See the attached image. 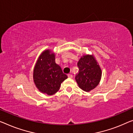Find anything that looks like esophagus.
<instances>
[{"label":"esophagus","mask_w":133,"mask_h":133,"mask_svg":"<svg viewBox=\"0 0 133 133\" xmlns=\"http://www.w3.org/2000/svg\"><path fill=\"white\" fill-rule=\"evenodd\" d=\"M67 76H68L69 78H73V75L72 74H68V75H67Z\"/></svg>","instance_id":"1"}]
</instances>
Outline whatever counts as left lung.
Returning a JSON list of instances; mask_svg holds the SVG:
<instances>
[{
  "mask_svg": "<svg viewBox=\"0 0 133 133\" xmlns=\"http://www.w3.org/2000/svg\"><path fill=\"white\" fill-rule=\"evenodd\" d=\"M79 72L75 76L79 87L85 91H90L98 85L102 70L92 55H84L78 63Z\"/></svg>",
  "mask_w": 133,
  "mask_h": 133,
  "instance_id": "obj_1",
  "label": "left lung"
}]
</instances>
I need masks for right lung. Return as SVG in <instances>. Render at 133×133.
Returning a JSON list of instances; mask_svg holds the SVG:
<instances>
[{"label":"right lung","mask_w":133,"mask_h":133,"mask_svg":"<svg viewBox=\"0 0 133 133\" xmlns=\"http://www.w3.org/2000/svg\"><path fill=\"white\" fill-rule=\"evenodd\" d=\"M67 76L56 64L54 54L49 50L42 53L35 65L33 79L38 90L48 95H52L60 89L61 84Z\"/></svg>","instance_id":"right-lung-1"}]
</instances>
